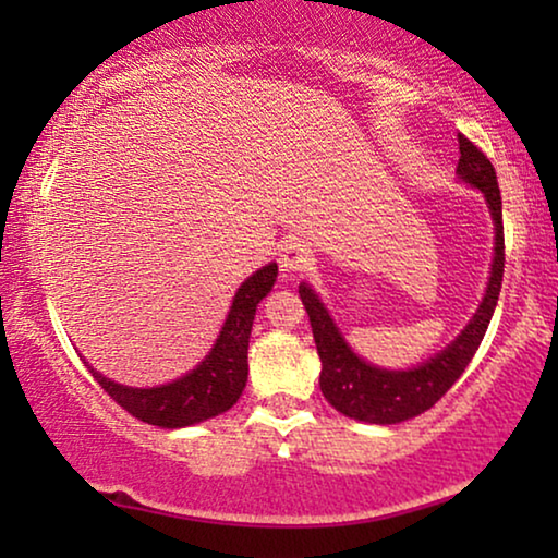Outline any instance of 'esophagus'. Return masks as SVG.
Returning a JSON list of instances; mask_svg holds the SVG:
<instances>
[{
	"instance_id": "esophagus-1",
	"label": "esophagus",
	"mask_w": 558,
	"mask_h": 558,
	"mask_svg": "<svg viewBox=\"0 0 558 558\" xmlns=\"http://www.w3.org/2000/svg\"><path fill=\"white\" fill-rule=\"evenodd\" d=\"M312 264V248L307 243L294 239V241H287L284 246L279 251V269L287 274V277H292V274H300L304 269H310Z\"/></svg>"
}]
</instances>
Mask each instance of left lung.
Wrapping results in <instances>:
<instances>
[{"label": "left lung", "instance_id": "1", "mask_svg": "<svg viewBox=\"0 0 558 558\" xmlns=\"http://www.w3.org/2000/svg\"><path fill=\"white\" fill-rule=\"evenodd\" d=\"M457 140H460L457 174L468 185L485 193L487 208H490L495 223V256L483 302H480L475 317L457 335L452 345H447L441 353L429 357L422 365H416V368H376V365L365 363L363 357H357L350 350L345 338L338 330V325L332 323L330 312L319 302L315 289L300 284V296L310 315L317 355L323 361L319 388H323V396L340 414L357 418V422L399 424L432 409L454 386V380L462 376L464 368H468V363L472 361V355H475V350L485 338L495 304H498L502 266H506V239H502V203L498 178H495L490 159L468 136L460 134Z\"/></svg>", "mask_w": 558, "mask_h": 558}]
</instances>
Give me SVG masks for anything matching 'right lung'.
Instances as JSON below:
<instances>
[{
	"label": "right lung",
	"instance_id": "1",
	"mask_svg": "<svg viewBox=\"0 0 558 558\" xmlns=\"http://www.w3.org/2000/svg\"><path fill=\"white\" fill-rule=\"evenodd\" d=\"M277 264L264 266L243 281L233 296L223 330L216 345L195 371L157 388H132L113 384L111 378L90 368L98 386L140 422L180 429L205 418L223 414L241 399L248 378V338L254 325L256 304L271 292L277 281Z\"/></svg>",
	"mask_w": 558,
	"mask_h": 558
}]
</instances>
